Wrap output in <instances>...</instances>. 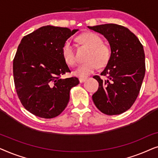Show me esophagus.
<instances>
[{
  "instance_id": "obj_1",
  "label": "esophagus",
  "mask_w": 158,
  "mask_h": 158,
  "mask_svg": "<svg viewBox=\"0 0 158 158\" xmlns=\"http://www.w3.org/2000/svg\"><path fill=\"white\" fill-rule=\"evenodd\" d=\"M86 80H87V78H85V77H80L79 78V81L81 83H83V82H85Z\"/></svg>"
}]
</instances>
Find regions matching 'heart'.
<instances>
[{
	"instance_id": "heart-1",
	"label": "heart",
	"mask_w": 158,
	"mask_h": 158,
	"mask_svg": "<svg viewBox=\"0 0 158 158\" xmlns=\"http://www.w3.org/2000/svg\"><path fill=\"white\" fill-rule=\"evenodd\" d=\"M81 44L90 48L88 61L80 64L74 74L80 77H87L100 67L106 65L111 57V49L107 44H103L100 36L93 32H86L78 36ZM62 55L67 64L70 67L76 65L77 60L75 47L70 41L64 43L62 49Z\"/></svg>"
}]
</instances>
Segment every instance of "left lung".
<instances>
[{
  "label": "left lung",
  "instance_id": "1",
  "mask_svg": "<svg viewBox=\"0 0 158 158\" xmlns=\"http://www.w3.org/2000/svg\"><path fill=\"white\" fill-rule=\"evenodd\" d=\"M106 38L111 57L98 75L99 87L93 95L94 104L106 115H117L130 109L139 94L145 74V56L139 39L127 28L115 23L88 27Z\"/></svg>",
  "mask_w": 158,
  "mask_h": 158
}]
</instances>
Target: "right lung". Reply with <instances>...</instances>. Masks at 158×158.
I'll list each match as a JSON object with an SVG mask.
<instances>
[{
	"label": "right lung",
	"mask_w": 158,
	"mask_h": 158,
	"mask_svg": "<svg viewBox=\"0 0 158 158\" xmlns=\"http://www.w3.org/2000/svg\"><path fill=\"white\" fill-rule=\"evenodd\" d=\"M77 31L45 26L21 40L13 62L14 84L21 104L34 115L59 116L69 102L70 89L79 83L76 77L61 78L70 73L62 47Z\"/></svg>",
	"instance_id": "right-lung-1"
}]
</instances>
